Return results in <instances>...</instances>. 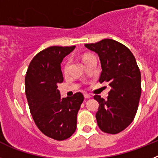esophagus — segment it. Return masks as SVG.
Returning a JSON list of instances; mask_svg holds the SVG:
<instances>
[{
    "instance_id": "esophagus-1",
    "label": "esophagus",
    "mask_w": 158,
    "mask_h": 158,
    "mask_svg": "<svg viewBox=\"0 0 158 158\" xmlns=\"http://www.w3.org/2000/svg\"><path fill=\"white\" fill-rule=\"evenodd\" d=\"M84 96H85V99H90L92 97L91 95L88 94V93H85V94H84Z\"/></svg>"
}]
</instances>
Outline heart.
Listing matches in <instances>:
<instances>
[{
	"mask_svg": "<svg viewBox=\"0 0 158 158\" xmlns=\"http://www.w3.org/2000/svg\"><path fill=\"white\" fill-rule=\"evenodd\" d=\"M89 57H90V55H85V56L84 57V58H83L84 61H85V59H87V58H89ZM68 67H69V62H67L66 63H65V68H64V69H65V71H66L67 69H68Z\"/></svg>",
	"mask_w": 158,
	"mask_h": 158,
	"instance_id": "1",
	"label": "heart"
}]
</instances>
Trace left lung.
Segmentation results:
<instances>
[{"label":"left lung","instance_id":"left-lung-1","mask_svg":"<svg viewBox=\"0 0 158 158\" xmlns=\"http://www.w3.org/2000/svg\"><path fill=\"white\" fill-rule=\"evenodd\" d=\"M85 47L98 54L102 72L99 81L107 82V100L94 96L99 103L96 121L102 131L118 134L135 118L141 96V73L129 49L115 40L105 39Z\"/></svg>","mask_w":158,"mask_h":158}]
</instances>
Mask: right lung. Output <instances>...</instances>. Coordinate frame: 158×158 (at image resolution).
Instances as JSON below:
<instances>
[{
    "mask_svg": "<svg viewBox=\"0 0 158 158\" xmlns=\"http://www.w3.org/2000/svg\"><path fill=\"white\" fill-rule=\"evenodd\" d=\"M50 47L38 53L25 77L26 96L32 118L39 129L55 140H65L74 133L77 116L84 100L81 93L62 98L58 85L62 83V60L75 49Z\"/></svg>",
    "mask_w": 158,
    "mask_h": 158,
    "instance_id": "add662e5",
    "label": "right lung"
}]
</instances>
